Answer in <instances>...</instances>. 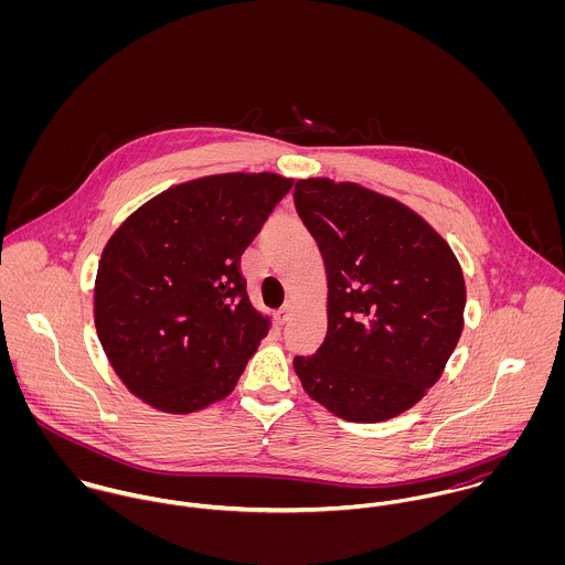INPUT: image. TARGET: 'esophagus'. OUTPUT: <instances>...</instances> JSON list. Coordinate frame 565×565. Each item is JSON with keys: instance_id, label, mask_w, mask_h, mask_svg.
<instances>
[{"instance_id": "1", "label": "esophagus", "mask_w": 565, "mask_h": 565, "mask_svg": "<svg viewBox=\"0 0 565 565\" xmlns=\"http://www.w3.org/2000/svg\"><path fill=\"white\" fill-rule=\"evenodd\" d=\"M291 313H294V307H291V305L282 307V309L276 313V322H278V326H285V323H289V320H291Z\"/></svg>"}]
</instances>
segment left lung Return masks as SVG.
I'll return each mask as SVG.
<instances>
[{
	"instance_id": "left-lung-1",
	"label": "left lung",
	"mask_w": 565,
	"mask_h": 565,
	"mask_svg": "<svg viewBox=\"0 0 565 565\" xmlns=\"http://www.w3.org/2000/svg\"><path fill=\"white\" fill-rule=\"evenodd\" d=\"M296 211L320 245L328 330L294 359L305 392L348 422L401 415L437 383L466 309L459 260L419 215L352 182L298 180Z\"/></svg>"
}]
</instances>
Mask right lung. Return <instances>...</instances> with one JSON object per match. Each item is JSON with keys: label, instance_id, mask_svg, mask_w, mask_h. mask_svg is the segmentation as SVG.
<instances>
[{"label": "right lung", "instance_id": "obj_1", "mask_svg": "<svg viewBox=\"0 0 565 565\" xmlns=\"http://www.w3.org/2000/svg\"><path fill=\"white\" fill-rule=\"evenodd\" d=\"M294 180L224 173L178 184L106 243L95 328L124 385L167 413L226 398L267 337L249 302L242 254Z\"/></svg>", "mask_w": 565, "mask_h": 565}]
</instances>
